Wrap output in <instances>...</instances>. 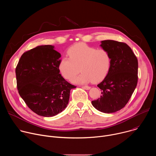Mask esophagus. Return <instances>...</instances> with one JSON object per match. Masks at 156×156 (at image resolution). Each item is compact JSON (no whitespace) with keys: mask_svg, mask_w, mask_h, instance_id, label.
I'll use <instances>...</instances> for the list:
<instances>
[{"mask_svg":"<svg viewBox=\"0 0 156 156\" xmlns=\"http://www.w3.org/2000/svg\"><path fill=\"white\" fill-rule=\"evenodd\" d=\"M82 88H83V89H84V90H90L91 87H90V86H83V87H82Z\"/></svg>","mask_w":156,"mask_h":156,"instance_id":"1","label":"esophagus"}]
</instances>
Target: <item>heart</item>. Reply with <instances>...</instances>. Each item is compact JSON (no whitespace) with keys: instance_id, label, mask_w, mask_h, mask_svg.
<instances>
[{"instance_id":"b5f03b06","label":"heart","mask_w":156,"mask_h":156,"mask_svg":"<svg viewBox=\"0 0 156 156\" xmlns=\"http://www.w3.org/2000/svg\"><path fill=\"white\" fill-rule=\"evenodd\" d=\"M69 57H63L58 64L61 75L66 80H72L80 71L79 76L73 80L75 84L99 82L108 74L112 58L108 51L90 47L84 43H78L70 47Z\"/></svg>"}]
</instances>
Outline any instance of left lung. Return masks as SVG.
Here are the masks:
<instances>
[{"mask_svg": "<svg viewBox=\"0 0 156 156\" xmlns=\"http://www.w3.org/2000/svg\"><path fill=\"white\" fill-rule=\"evenodd\" d=\"M100 46L108 51L112 58L110 69L98 84L102 96L91 102L101 112L110 114L123 108L134 92L138 82V59L126 43L114 40L101 41Z\"/></svg>", "mask_w": 156, "mask_h": 156, "instance_id": "obj_1", "label": "left lung"}]
</instances>
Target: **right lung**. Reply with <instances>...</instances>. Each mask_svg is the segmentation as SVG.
<instances>
[{
	"label": "right lung",
	"instance_id": "1",
	"mask_svg": "<svg viewBox=\"0 0 156 156\" xmlns=\"http://www.w3.org/2000/svg\"><path fill=\"white\" fill-rule=\"evenodd\" d=\"M51 45L39 46L21 55L15 70L21 98L36 114L51 117L67 106L76 86L59 73L61 55Z\"/></svg>",
	"mask_w": 156,
	"mask_h": 156
}]
</instances>
